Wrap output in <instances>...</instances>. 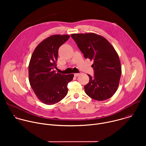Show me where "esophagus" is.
Listing matches in <instances>:
<instances>
[{"instance_id":"obj_1","label":"esophagus","mask_w":146,"mask_h":146,"mask_svg":"<svg viewBox=\"0 0 146 146\" xmlns=\"http://www.w3.org/2000/svg\"><path fill=\"white\" fill-rule=\"evenodd\" d=\"M79 75H80V73H74V77H77V76H79Z\"/></svg>"}]
</instances>
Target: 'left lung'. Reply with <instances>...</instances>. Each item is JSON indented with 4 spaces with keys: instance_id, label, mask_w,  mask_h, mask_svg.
I'll return each mask as SVG.
<instances>
[{
    "instance_id": "1",
    "label": "left lung",
    "mask_w": 146,
    "mask_h": 146,
    "mask_svg": "<svg viewBox=\"0 0 146 146\" xmlns=\"http://www.w3.org/2000/svg\"><path fill=\"white\" fill-rule=\"evenodd\" d=\"M75 41L86 59L94 60V76L84 86L88 96L99 101L111 98L118 89L121 75L118 55L109 41L94 33H73Z\"/></svg>"
}]
</instances>
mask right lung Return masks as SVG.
<instances>
[{"mask_svg": "<svg viewBox=\"0 0 146 146\" xmlns=\"http://www.w3.org/2000/svg\"><path fill=\"white\" fill-rule=\"evenodd\" d=\"M68 35H54L40 42L35 49L29 64V81L37 98L46 105H54L68 94V84L73 74H61L54 70L57 65L58 49L69 39Z\"/></svg>", "mask_w": 146, "mask_h": 146, "instance_id": "add662e5", "label": "right lung"}]
</instances>
